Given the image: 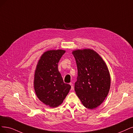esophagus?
Returning a JSON list of instances; mask_svg holds the SVG:
<instances>
[{"mask_svg":"<svg viewBox=\"0 0 133 133\" xmlns=\"http://www.w3.org/2000/svg\"><path fill=\"white\" fill-rule=\"evenodd\" d=\"M70 84L71 86V90H73V84H72V83H70Z\"/></svg>","mask_w":133,"mask_h":133,"instance_id":"esophagus-1","label":"esophagus"}]
</instances>
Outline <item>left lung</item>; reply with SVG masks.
I'll list each match as a JSON object with an SVG mask.
<instances>
[{
  "mask_svg": "<svg viewBox=\"0 0 133 133\" xmlns=\"http://www.w3.org/2000/svg\"><path fill=\"white\" fill-rule=\"evenodd\" d=\"M77 63L78 76L75 90L82 104L93 109L102 104L110 90L111 78L105 62L91 49L72 52Z\"/></svg>",
  "mask_w": 133,
  "mask_h": 133,
  "instance_id": "8db88e82",
  "label": "left lung"
}]
</instances>
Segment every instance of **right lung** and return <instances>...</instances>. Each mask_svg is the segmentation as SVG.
<instances>
[{"instance_id": "1", "label": "right lung", "mask_w": 133, "mask_h": 133, "mask_svg": "<svg viewBox=\"0 0 133 133\" xmlns=\"http://www.w3.org/2000/svg\"><path fill=\"white\" fill-rule=\"evenodd\" d=\"M65 50H49L39 60L34 75L36 94L44 104L51 107L61 105L69 92L71 85L63 82L58 70V63Z\"/></svg>"}]
</instances>
